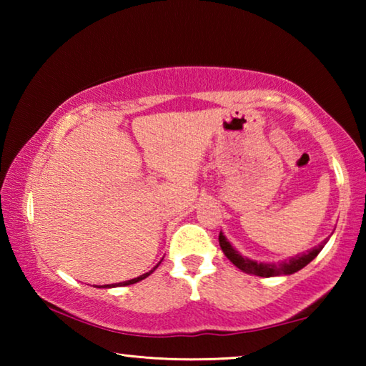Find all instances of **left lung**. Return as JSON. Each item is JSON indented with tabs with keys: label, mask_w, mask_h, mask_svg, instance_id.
Wrapping results in <instances>:
<instances>
[{
	"label": "left lung",
	"mask_w": 366,
	"mask_h": 366,
	"mask_svg": "<svg viewBox=\"0 0 366 366\" xmlns=\"http://www.w3.org/2000/svg\"><path fill=\"white\" fill-rule=\"evenodd\" d=\"M326 242L320 244L315 249L308 250L307 253H300V255L289 258L287 262L282 263H257L253 259L244 258L240 253L234 249V247L227 242V239L219 232V245L224 255L231 259V262L237 266L240 271L249 272V274H255V276H262V277H272V276H281V274H292V272H297L302 269L303 266H307L312 259L318 255V253L323 250Z\"/></svg>",
	"instance_id": "1"
}]
</instances>
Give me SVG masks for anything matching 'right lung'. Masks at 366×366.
<instances>
[{
    "label": "right lung",
    "mask_w": 366,
    "mask_h": 366,
    "mask_svg": "<svg viewBox=\"0 0 366 366\" xmlns=\"http://www.w3.org/2000/svg\"><path fill=\"white\" fill-rule=\"evenodd\" d=\"M159 266V263L154 266V268L152 269V271H148V272H145V274H142V276H139V277H134V280H131V281H124V282H119V284H111V286H103V287H116V286H131V284H135V282H139V281H142V280H145L147 276H150L152 272L157 269Z\"/></svg>",
    "instance_id": "add662e5"
}]
</instances>
